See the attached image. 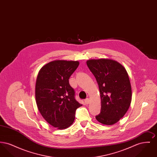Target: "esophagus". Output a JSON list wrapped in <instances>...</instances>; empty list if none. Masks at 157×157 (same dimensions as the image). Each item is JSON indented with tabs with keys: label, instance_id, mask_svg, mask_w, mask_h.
<instances>
[{
	"label": "esophagus",
	"instance_id": "esophagus-1",
	"mask_svg": "<svg viewBox=\"0 0 157 157\" xmlns=\"http://www.w3.org/2000/svg\"><path fill=\"white\" fill-rule=\"evenodd\" d=\"M90 99L89 98H86L85 100V102L86 104H89L90 103Z\"/></svg>",
	"mask_w": 157,
	"mask_h": 157
}]
</instances>
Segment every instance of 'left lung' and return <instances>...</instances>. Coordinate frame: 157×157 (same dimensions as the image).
I'll use <instances>...</instances> for the list:
<instances>
[{
  "instance_id": "8db88e82",
  "label": "left lung",
  "mask_w": 157,
  "mask_h": 157,
  "mask_svg": "<svg viewBox=\"0 0 157 157\" xmlns=\"http://www.w3.org/2000/svg\"><path fill=\"white\" fill-rule=\"evenodd\" d=\"M86 64L97 81L101 101V112L95 117L104 125H111L127 113L132 89L125 68L110 59H90Z\"/></svg>"
}]
</instances>
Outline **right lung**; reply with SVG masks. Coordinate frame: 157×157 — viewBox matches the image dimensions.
<instances>
[{"label":"right lung","instance_id":"obj_1","mask_svg":"<svg viewBox=\"0 0 157 157\" xmlns=\"http://www.w3.org/2000/svg\"><path fill=\"white\" fill-rule=\"evenodd\" d=\"M79 65L78 61L55 60L42 67L37 75L35 98L37 108L50 125L58 129L70 127L75 111L82 105L75 99L69 79Z\"/></svg>","mask_w":157,"mask_h":157}]
</instances>
